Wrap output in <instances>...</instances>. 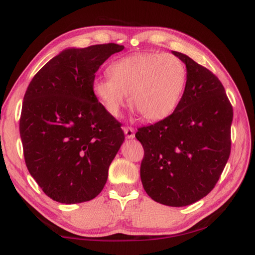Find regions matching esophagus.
<instances>
[{
    "label": "esophagus",
    "mask_w": 255,
    "mask_h": 255,
    "mask_svg": "<svg viewBox=\"0 0 255 255\" xmlns=\"http://www.w3.org/2000/svg\"><path fill=\"white\" fill-rule=\"evenodd\" d=\"M124 132H125V134H126V137L128 139L134 138V129L132 127H125Z\"/></svg>",
    "instance_id": "34e87169"
}]
</instances>
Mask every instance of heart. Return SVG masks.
I'll use <instances>...</instances> for the list:
<instances>
[{
  "label": "heart",
  "mask_w": 255,
  "mask_h": 255,
  "mask_svg": "<svg viewBox=\"0 0 255 255\" xmlns=\"http://www.w3.org/2000/svg\"><path fill=\"white\" fill-rule=\"evenodd\" d=\"M111 78L95 79L92 93L106 112L118 117L129 102L145 121L156 122L174 112L186 83V69L180 59L164 53H137L123 57L108 67Z\"/></svg>",
  "instance_id": "heart-1"
}]
</instances>
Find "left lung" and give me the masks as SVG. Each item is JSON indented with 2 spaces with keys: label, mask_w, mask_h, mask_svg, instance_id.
<instances>
[{
  "label": "left lung",
  "mask_w": 255,
  "mask_h": 255,
  "mask_svg": "<svg viewBox=\"0 0 255 255\" xmlns=\"http://www.w3.org/2000/svg\"><path fill=\"white\" fill-rule=\"evenodd\" d=\"M186 66L185 90L170 116L138 129L144 156L140 177L156 203L183 207L218 182L231 150L234 110L224 85L208 69L172 51Z\"/></svg>",
  "instance_id": "obj_1"
}]
</instances>
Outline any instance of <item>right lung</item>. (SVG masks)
Returning a JSON list of instances; mask_svg holds the SVG:
<instances>
[{
    "label": "right lung",
    "instance_id": "1",
    "mask_svg": "<svg viewBox=\"0 0 255 255\" xmlns=\"http://www.w3.org/2000/svg\"><path fill=\"white\" fill-rule=\"evenodd\" d=\"M123 49L117 44L69 48L27 88L19 119L25 163L56 202H88L105 186L125 134L92 93V83L102 64Z\"/></svg>",
    "mask_w": 255,
    "mask_h": 255
}]
</instances>
